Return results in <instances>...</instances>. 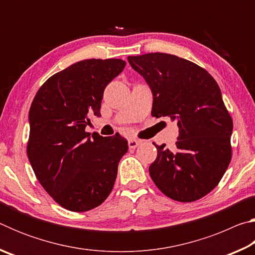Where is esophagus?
<instances>
[{
    "instance_id": "obj_1",
    "label": "esophagus",
    "mask_w": 255,
    "mask_h": 255,
    "mask_svg": "<svg viewBox=\"0 0 255 255\" xmlns=\"http://www.w3.org/2000/svg\"><path fill=\"white\" fill-rule=\"evenodd\" d=\"M140 143H141V141H139V140L130 139V140L128 141V146H129V148H136L137 146H139Z\"/></svg>"
}]
</instances>
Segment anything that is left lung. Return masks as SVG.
I'll use <instances>...</instances> for the list:
<instances>
[{
  "label": "left lung",
  "instance_id": "left-lung-1",
  "mask_svg": "<svg viewBox=\"0 0 255 255\" xmlns=\"http://www.w3.org/2000/svg\"><path fill=\"white\" fill-rule=\"evenodd\" d=\"M153 92V117L178 120L173 149L155 145L149 175L166 197L192 202L215 189L232 159L233 119L217 82L205 68L178 56H128Z\"/></svg>",
  "mask_w": 255,
  "mask_h": 255
}]
</instances>
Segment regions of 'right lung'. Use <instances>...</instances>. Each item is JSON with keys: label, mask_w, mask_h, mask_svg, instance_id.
<instances>
[{"label": "right lung", "mask_w": 255, "mask_h": 255, "mask_svg": "<svg viewBox=\"0 0 255 255\" xmlns=\"http://www.w3.org/2000/svg\"><path fill=\"white\" fill-rule=\"evenodd\" d=\"M126 62L85 59L50 76L29 112L27 155L36 178L59 206L75 213L100 206L110 195L118 164L128 150L119 133L85 131L100 116L103 91Z\"/></svg>", "instance_id": "right-lung-1"}]
</instances>
